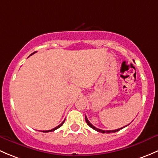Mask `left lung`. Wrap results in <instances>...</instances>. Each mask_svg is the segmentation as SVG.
Wrapping results in <instances>:
<instances>
[{
    "label": "left lung",
    "mask_w": 158,
    "mask_h": 158,
    "mask_svg": "<svg viewBox=\"0 0 158 158\" xmlns=\"http://www.w3.org/2000/svg\"><path fill=\"white\" fill-rule=\"evenodd\" d=\"M85 120H86V123H87V124L88 125V126H90V128H92L93 129L96 130V131H99V132H102V133H113V132H116V131H119V130H121L122 128H125V127H126V126H124V127H123V128H118V129H115V130H108V131H105V130L100 129V128H96L95 126H93V125L91 124V123H90V122H89V120L87 119V116H86V115H85Z\"/></svg>",
    "instance_id": "left-lung-1"
}]
</instances>
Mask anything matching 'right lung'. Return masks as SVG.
<instances>
[{
	"label": "right lung",
	"mask_w": 158,
	"mask_h": 158,
	"mask_svg": "<svg viewBox=\"0 0 158 158\" xmlns=\"http://www.w3.org/2000/svg\"><path fill=\"white\" fill-rule=\"evenodd\" d=\"M35 52H33V53H32V54H31L30 55H33L34 53H35ZM64 123V121L62 122V123H61V124L59 125V126H57V127H55V128H52V129H51V130H48V131H43V132H48V131H55V130H56L57 128H60V127H61V126H62V125H63V123Z\"/></svg>",
	"instance_id": "right-lung-1"
}]
</instances>
